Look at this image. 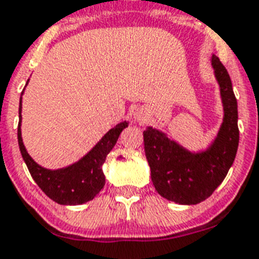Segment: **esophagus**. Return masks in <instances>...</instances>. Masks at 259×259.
<instances>
[{"label": "esophagus", "mask_w": 259, "mask_h": 259, "mask_svg": "<svg viewBox=\"0 0 259 259\" xmlns=\"http://www.w3.org/2000/svg\"><path fill=\"white\" fill-rule=\"evenodd\" d=\"M147 112L145 111V109H137L136 114H134V118H136L137 122L139 123H145L146 121H147Z\"/></svg>", "instance_id": "34e87169"}]
</instances>
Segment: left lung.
Here are the masks:
<instances>
[{
    "mask_svg": "<svg viewBox=\"0 0 259 259\" xmlns=\"http://www.w3.org/2000/svg\"><path fill=\"white\" fill-rule=\"evenodd\" d=\"M212 67L220 86L224 120L207 151L192 154L159 130L147 127L143 132L152 184L161 197L180 204H197L210 197L226 179L237 152L240 132L232 82L224 65L215 56Z\"/></svg>",
    "mask_w": 259,
    "mask_h": 259,
    "instance_id": "obj_1",
    "label": "left lung"
}]
</instances>
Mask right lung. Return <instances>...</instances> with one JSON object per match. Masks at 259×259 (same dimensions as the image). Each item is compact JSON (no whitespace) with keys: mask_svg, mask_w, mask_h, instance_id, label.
I'll list each match as a JSON object with an SVG mask.
<instances>
[{"mask_svg":"<svg viewBox=\"0 0 259 259\" xmlns=\"http://www.w3.org/2000/svg\"><path fill=\"white\" fill-rule=\"evenodd\" d=\"M21 109L22 98L19 104V117ZM127 123V121H123L112 127L103 137L102 141L78 163L57 170L40 167L27 154L21 137V121L18 123V143L31 176L42 192L60 204H82L94 199V197L104 188L105 177L102 169L103 164Z\"/></svg>","mask_w":259,"mask_h":259,"instance_id":"add662e5","label":"right lung"}]
</instances>
